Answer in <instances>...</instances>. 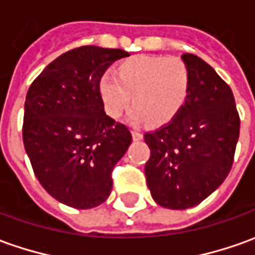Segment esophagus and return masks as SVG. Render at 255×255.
<instances>
[{"label": "esophagus", "instance_id": "1", "mask_svg": "<svg viewBox=\"0 0 255 255\" xmlns=\"http://www.w3.org/2000/svg\"><path fill=\"white\" fill-rule=\"evenodd\" d=\"M132 138H134L135 141H141L142 138H143V135L139 131H132Z\"/></svg>", "mask_w": 255, "mask_h": 255}]
</instances>
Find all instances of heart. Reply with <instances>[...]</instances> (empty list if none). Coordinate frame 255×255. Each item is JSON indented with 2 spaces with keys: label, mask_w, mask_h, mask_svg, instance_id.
Here are the masks:
<instances>
[{
  "label": "heart",
  "mask_w": 255,
  "mask_h": 255,
  "mask_svg": "<svg viewBox=\"0 0 255 255\" xmlns=\"http://www.w3.org/2000/svg\"><path fill=\"white\" fill-rule=\"evenodd\" d=\"M190 71L176 57L138 55L120 64L116 75L107 72L99 82L106 113L119 119L131 103L129 120L146 119L150 126L171 120L186 103Z\"/></svg>",
  "instance_id": "obj_1"
}]
</instances>
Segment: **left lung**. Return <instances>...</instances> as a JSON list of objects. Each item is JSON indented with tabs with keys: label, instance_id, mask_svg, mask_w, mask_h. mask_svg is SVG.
<instances>
[{
	"label": "left lung",
	"instance_id": "left-lung-1",
	"mask_svg": "<svg viewBox=\"0 0 255 255\" xmlns=\"http://www.w3.org/2000/svg\"><path fill=\"white\" fill-rule=\"evenodd\" d=\"M181 60L190 71V92L176 117L143 139L150 149L146 184L160 207L187 209L209 197L228 177L240 119L229 85L194 54Z\"/></svg>",
	"mask_w": 255,
	"mask_h": 255
}]
</instances>
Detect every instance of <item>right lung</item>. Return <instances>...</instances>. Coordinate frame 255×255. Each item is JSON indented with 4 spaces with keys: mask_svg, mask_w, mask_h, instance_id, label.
<instances>
[{
    "mask_svg": "<svg viewBox=\"0 0 255 255\" xmlns=\"http://www.w3.org/2000/svg\"><path fill=\"white\" fill-rule=\"evenodd\" d=\"M120 48L84 46L43 69L25 100L23 145L43 188L64 205L89 209L112 193V170L132 136L105 113L100 78Z\"/></svg>",
    "mask_w": 255,
    "mask_h": 255,
    "instance_id": "add662e5",
    "label": "right lung"
}]
</instances>
